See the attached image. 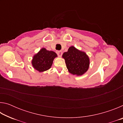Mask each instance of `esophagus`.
Listing matches in <instances>:
<instances>
[{
    "mask_svg": "<svg viewBox=\"0 0 123 123\" xmlns=\"http://www.w3.org/2000/svg\"><path fill=\"white\" fill-rule=\"evenodd\" d=\"M56 53L57 54V55L60 57H61L62 55V51H56Z\"/></svg>",
    "mask_w": 123,
    "mask_h": 123,
    "instance_id": "1",
    "label": "esophagus"
}]
</instances>
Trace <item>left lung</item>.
<instances>
[{"label": "left lung", "instance_id": "8db88e82", "mask_svg": "<svg viewBox=\"0 0 123 123\" xmlns=\"http://www.w3.org/2000/svg\"><path fill=\"white\" fill-rule=\"evenodd\" d=\"M62 57L65 60L67 68L70 73L81 75L88 69L89 60L88 56L74 47H70L67 52L63 53Z\"/></svg>", "mask_w": 123, "mask_h": 123}]
</instances>
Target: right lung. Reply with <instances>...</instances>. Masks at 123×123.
Here are the masks:
<instances>
[{
    "mask_svg": "<svg viewBox=\"0 0 123 123\" xmlns=\"http://www.w3.org/2000/svg\"><path fill=\"white\" fill-rule=\"evenodd\" d=\"M56 57L57 54L55 52L42 48L33 57L32 64L35 69L39 72H44L50 68Z\"/></svg>",
    "mask_w": 123,
    "mask_h": 123,
    "instance_id": "add662e5",
    "label": "right lung"
}]
</instances>
